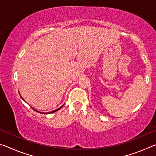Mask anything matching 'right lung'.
Segmentation results:
<instances>
[{"label": "right lung", "mask_w": 156, "mask_h": 156, "mask_svg": "<svg viewBox=\"0 0 156 156\" xmlns=\"http://www.w3.org/2000/svg\"><path fill=\"white\" fill-rule=\"evenodd\" d=\"M21 97V96H20ZM21 98H22V97H21ZM63 107V105H62V106H61V107H60V108H58V109H56V110H54V111H53V112H48V113H44V114H49V113H54V112H57V111L58 110H59V109H61V108ZM34 110H35V111H36V109H34ZM36 112H37V111H36ZM39 113H41V112H39Z\"/></svg>", "instance_id": "obj_1"}]
</instances>
